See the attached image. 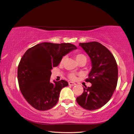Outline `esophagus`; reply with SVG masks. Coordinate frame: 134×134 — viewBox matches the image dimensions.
I'll use <instances>...</instances> for the list:
<instances>
[{
    "label": "esophagus",
    "instance_id": "34e87169",
    "mask_svg": "<svg viewBox=\"0 0 134 134\" xmlns=\"http://www.w3.org/2000/svg\"><path fill=\"white\" fill-rule=\"evenodd\" d=\"M68 84H69V86H75V85H76L75 83L72 82V81H69V82L68 83Z\"/></svg>",
    "mask_w": 134,
    "mask_h": 134
}]
</instances>
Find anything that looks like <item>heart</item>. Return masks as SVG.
<instances>
[{
    "instance_id": "b5f03b06",
    "label": "heart",
    "mask_w": 134,
    "mask_h": 134,
    "mask_svg": "<svg viewBox=\"0 0 134 134\" xmlns=\"http://www.w3.org/2000/svg\"><path fill=\"white\" fill-rule=\"evenodd\" d=\"M75 59H76V60L77 62L80 61L81 60H82V59L86 60V56H85L84 54H80V53L76 54L75 55ZM65 58H66L65 57H62V60H61L62 63L63 62L64 60H65ZM68 77L69 79H71V80H74V79H75V78H76V75H75V74H74V73H71L69 74Z\"/></svg>"
}]
</instances>
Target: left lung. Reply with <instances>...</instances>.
I'll use <instances>...</instances> for the list:
<instances>
[{"label": "left lung", "mask_w": 134, "mask_h": 134, "mask_svg": "<svg viewBox=\"0 0 134 134\" xmlns=\"http://www.w3.org/2000/svg\"><path fill=\"white\" fill-rule=\"evenodd\" d=\"M79 46L91 59L92 69L85 81L92 86L83 88L77 102L85 109H99L109 102L117 86V64L109 50L97 42L80 43Z\"/></svg>", "instance_id": "8db88e82"}]
</instances>
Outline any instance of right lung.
<instances>
[{"label": "right lung", "mask_w": 134, "mask_h": 134, "mask_svg": "<svg viewBox=\"0 0 134 134\" xmlns=\"http://www.w3.org/2000/svg\"><path fill=\"white\" fill-rule=\"evenodd\" d=\"M76 49L69 43L44 42L25 52L19 64L17 79L22 95L35 109L46 110L57 104L62 89L68 83L64 80L50 82L51 71L59 65L63 56Z\"/></svg>", "instance_id": "obj_1"}]
</instances>
